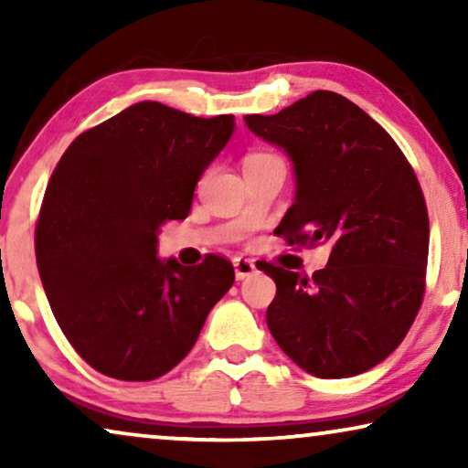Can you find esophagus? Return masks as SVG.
Returning a JSON list of instances; mask_svg holds the SVG:
<instances>
[{"label":"esophagus","mask_w":468,"mask_h":468,"mask_svg":"<svg viewBox=\"0 0 468 468\" xmlns=\"http://www.w3.org/2000/svg\"><path fill=\"white\" fill-rule=\"evenodd\" d=\"M234 272H236V279L245 281V279L251 277V274L258 272V266H255L253 260L236 258V260H234Z\"/></svg>","instance_id":"34e87169"}]
</instances>
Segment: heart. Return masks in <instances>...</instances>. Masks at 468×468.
Instances as JSON below:
<instances>
[{
	"mask_svg": "<svg viewBox=\"0 0 468 468\" xmlns=\"http://www.w3.org/2000/svg\"><path fill=\"white\" fill-rule=\"evenodd\" d=\"M258 157H268V155H249L247 159H258Z\"/></svg>",
	"mask_w": 468,
	"mask_h": 468,
	"instance_id": "1",
	"label": "heart"
}]
</instances>
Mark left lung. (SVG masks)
Masks as SVG:
<instances>
[{
    "mask_svg": "<svg viewBox=\"0 0 468 468\" xmlns=\"http://www.w3.org/2000/svg\"><path fill=\"white\" fill-rule=\"evenodd\" d=\"M255 136L287 153L296 196L274 229L325 242L313 277L264 264L277 283L266 311L279 347L306 373L343 379L399 347L424 296L428 213L407 157L360 106L313 91L277 114H245Z\"/></svg>",
    "mask_w": 468,
    "mask_h": 468,
    "instance_id": "1",
    "label": "left lung"
}]
</instances>
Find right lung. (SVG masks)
Wrapping results in <instances>:
<instances>
[{
	"label": "right lung",
	"mask_w": 468,
	"mask_h": 468,
	"mask_svg": "<svg viewBox=\"0 0 468 468\" xmlns=\"http://www.w3.org/2000/svg\"><path fill=\"white\" fill-rule=\"evenodd\" d=\"M234 130V114L200 119L138 101L80 133L57 164L36 228L37 271L63 335L101 375L168 373L232 287L228 260H162L157 234L189 215Z\"/></svg>",
	"instance_id": "right-lung-1"
}]
</instances>
